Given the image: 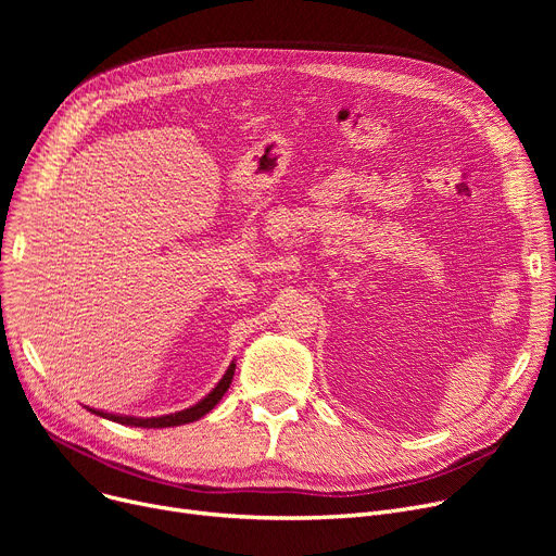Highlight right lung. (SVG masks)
<instances>
[{
	"mask_svg": "<svg viewBox=\"0 0 556 556\" xmlns=\"http://www.w3.org/2000/svg\"><path fill=\"white\" fill-rule=\"evenodd\" d=\"M233 369H237V363H229L227 371L223 374L220 381L216 383V388L207 394L202 396L198 403L185 407L180 413H170V415H162V417H130V415H114V413H105V410H97V407H87L92 415L110 419L114 424H122V426H135V428H170V426H185L191 421H198L200 417L207 415L210 410H214L216 403L225 396V392L231 386V378H233Z\"/></svg>",
	"mask_w": 556,
	"mask_h": 556,
	"instance_id": "right-lung-1",
	"label": "right lung"
}]
</instances>
